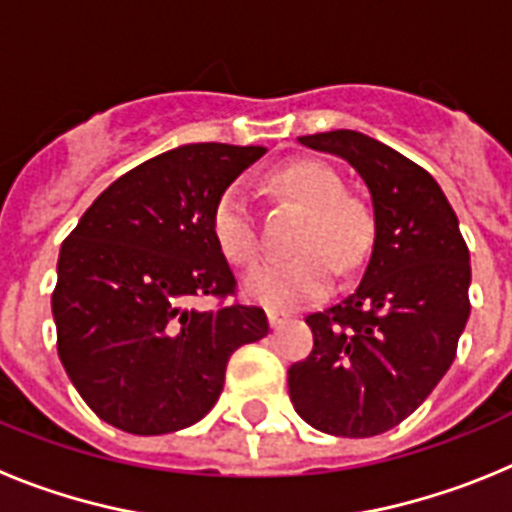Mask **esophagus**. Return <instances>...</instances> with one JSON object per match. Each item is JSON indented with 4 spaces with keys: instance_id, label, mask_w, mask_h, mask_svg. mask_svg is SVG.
Masks as SVG:
<instances>
[{
    "instance_id": "esophagus-1",
    "label": "esophagus",
    "mask_w": 512,
    "mask_h": 512,
    "mask_svg": "<svg viewBox=\"0 0 512 512\" xmlns=\"http://www.w3.org/2000/svg\"><path fill=\"white\" fill-rule=\"evenodd\" d=\"M266 318H269L271 328H279V325H282L289 315L287 312H279V310H266Z\"/></svg>"
}]
</instances>
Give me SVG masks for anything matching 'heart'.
<instances>
[{"instance_id": "obj_1", "label": "heart", "mask_w": 512, "mask_h": 512, "mask_svg": "<svg viewBox=\"0 0 512 512\" xmlns=\"http://www.w3.org/2000/svg\"><path fill=\"white\" fill-rule=\"evenodd\" d=\"M279 192L307 210L289 259H269L243 277V295L274 310H295L328 292L333 266L348 274L364 261L372 241V217L343 194L336 171L315 158H300L274 171ZM212 235L225 259L235 266L259 256V217L238 184L228 187L212 210Z\"/></svg>"}]
</instances>
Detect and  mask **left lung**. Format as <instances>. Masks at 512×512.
<instances>
[{
	"label": "left lung",
	"instance_id": "obj_1",
	"mask_svg": "<svg viewBox=\"0 0 512 512\" xmlns=\"http://www.w3.org/2000/svg\"><path fill=\"white\" fill-rule=\"evenodd\" d=\"M354 166L372 194L374 246L359 287L307 315L312 351L289 366L297 415L369 438L408 418L449 372L469 318V248L431 174L356 130L302 135Z\"/></svg>",
	"mask_w": 512,
	"mask_h": 512
}]
</instances>
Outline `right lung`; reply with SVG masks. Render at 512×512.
Returning a JSON list of instances; mask_svg holds the SVG:
<instances>
[{
	"instance_id": "obj_1",
	"label": "right lung",
	"mask_w": 512,
	"mask_h": 512,
	"mask_svg": "<svg viewBox=\"0 0 512 512\" xmlns=\"http://www.w3.org/2000/svg\"><path fill=\"white\" fill-rule=\"evenodd\" d=\"M264 146L189 143L122 174L58 256V356L89 408L125 433L161 436L205 418L230 354L269 333L261 307L189 310L235 295L212 235L220 194Z\"/></svg>"
}]
</instances>
